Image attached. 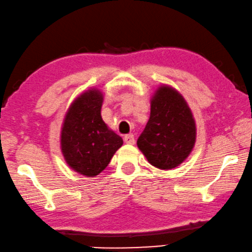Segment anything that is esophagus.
<instances>
[{"mask_svg": "<svg viewBox=\"0 0 252 252\" xmlns=\"http://www.w3.org/2000/svg\"><path fill=\"white\" fill-rule=\"evenodd\" d=\"M124 141H125L126 144H134L135 143V138H134V135L133 134H127L125 135V137H124Z\"/></svg>", "mask_w": 252, "mask_h": 252, "instance_id": "obj_1", "label": "esophagus"}]
</instances>
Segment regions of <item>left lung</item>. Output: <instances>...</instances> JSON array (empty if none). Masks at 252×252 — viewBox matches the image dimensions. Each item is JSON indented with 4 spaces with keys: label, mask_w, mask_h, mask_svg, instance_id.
I'll use <instances>...</instances> for the list:
<instances>
[{
    "label": "left lung",
    "mask_w": 252,
    "mask_h": 252,
    "mask_svg": "<svg viewBox=\"0 0 252 252\" xmlns=\"http://www.w3.org/2000/svg\"><path fill=\"white\" fill-rule=\"evenodd\" d=\"M196 133L195 118L187 101L175 88L162 84L151 98L150 119L137 146L156 168L171 170L191 153Z\"/></svg>",
    "instance_id": "left-lung-1"
}]
</instances>
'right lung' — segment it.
<instances>
[{
	"instance_id": "right-lung-1",
	"label": "right lung",
	"mask_w": 252,
	"mask_h": 252,
	"mask_svg": "<svg viewBox=\"0 0 252 252\" xmlns=\"http://www.w3.org/2000/svg\"><path fill=\"white\" fill-rule=\"evenodd\" d=\"M102 92L84 91L71 103L61 130V150L67 165L86 177L103 171L123 145V138L102 121Z\"/></svg>"
}]
</instances>
